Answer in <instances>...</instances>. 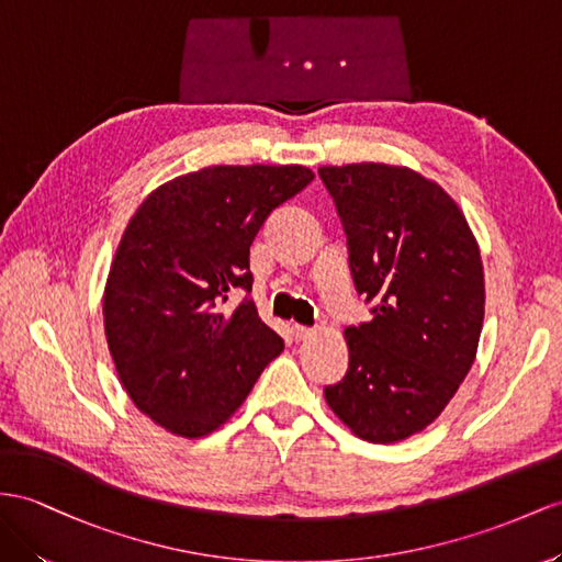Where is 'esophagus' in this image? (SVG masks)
<instances>
[{
    "mask_svg": "<svg viewBox=\"0 0 562 562\" xmlns=\"http://www.w3.org/2000/svg\"><path fill=\"white\" fill-rule=\"evenodd\" d=\"M292 337H294V341H304L311 337V329L301 327V325H292Z\"/></svg>",
    "mask_w": 562,
    "mask_h": 562,
    "instance_id": "34e87169",
    "label": "esophagus"
}]
</instances>
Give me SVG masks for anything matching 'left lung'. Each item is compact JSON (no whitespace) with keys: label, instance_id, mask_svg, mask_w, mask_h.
<instances>
[{"label":"left lung","instance_id":"obj_1","mask_svg":"<svg viewBox=\"0 0 562 562\" xmlns=\"http://www.w3.org/2000/svg\"><path fill=\"white\" fill-rule=\"evenodd\" d=\"M372 321L344 329L349 370L325 398L356 437L408 439L472 368L484 321L477 239L437 182L404 166H323Z\"/></svg>","mask_w":562,"mask_h":562}]
</instances>
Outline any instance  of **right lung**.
<instances>
[{"label":"right lung","mask_w":562,"mask_h":562,"mask_svg":"<svg viewBox=\"0 0 562 562\" xmlns=\"http://www.w3.org/2000/svg\"><path fill=\"white\" fill-rule=\"evenodd\" d=\"M311 180L304 166L201 168L158 187L127 223L104 292L106 341L135 406L172 435L221 427L280 356L284 341L249 299V247Z\"/></svg>","instance_id":"add662e5"}]
</instances>
